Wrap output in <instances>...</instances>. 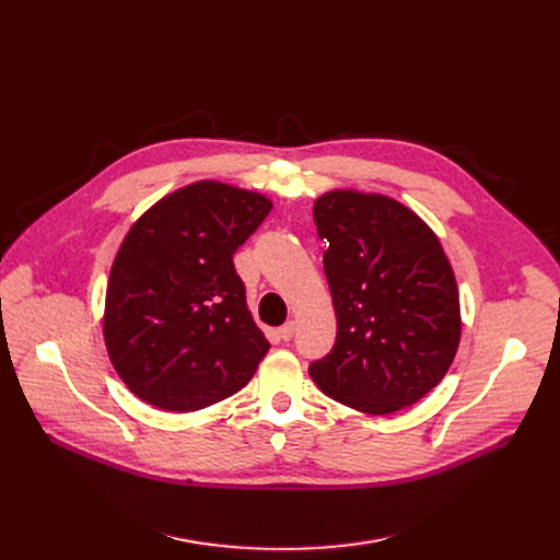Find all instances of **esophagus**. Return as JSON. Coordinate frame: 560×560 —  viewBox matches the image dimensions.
<instances>
[{
	"label": "esophagus",
	"instance_id": "34e87169",
	"mask_svg": "<svg viewBox=\"0 0 560 560\" xmlns=\"http://www.w3.org/2000/svg\"><path fill=\"white\" fill-rule=\"evenodd\" d=\"M292 336H295V322H285V325L279 329V338L290 340Z\"/></svg>",
	"mask_w": 560,
	"mask_h": 560
}]
</instances>
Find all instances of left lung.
I'll use <instances>...</instances> for the list:
<instances>
[{
    "label": "left lung",
    "mask_w": 560,
    "mask_h": 560,
    "mask_svg": "<svg viewBox=\"0 0 560 560\" xmlns=\"http://www.w3.org/2000/svg\"><path fill=\"white\" fill-rule=\"evenodd\" d=\"M338 319L336 345L311 363L317 388L370 416L413 406L440 384L460 340V304L438 235L386 195L315 199Z\"/></svg>",
    "instance_id": "left-lung-1"
}]
</instances>
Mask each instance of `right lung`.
Returning <instances> with one entry per match:
<instances>
[{
    "label": "right lung",
    "mask_w": 560,
    "mask_h": 560,
    "mask_svg": "<svg viewBox=\"0 0 560 560\" xmlns=\"http://www.w3.org/2000/svg\"><path fill=\"white\" fill-rule=\"evenodd\" d=\"M270 209L258 192L197 182L129 229L108 277L104 340L136 397L190 413L249 384L270 342L252 319L233 254Z\"/></svg>",
    "instance_id": "1"
}]
</instances>
